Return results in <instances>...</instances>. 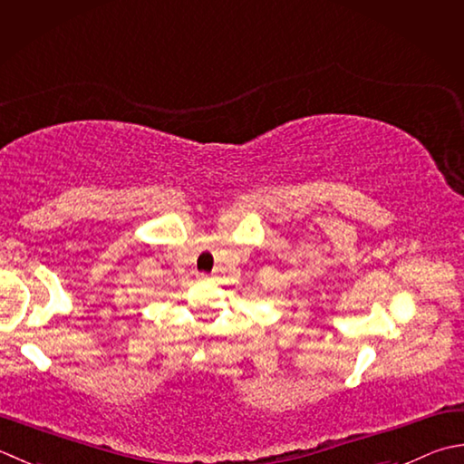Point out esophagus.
Masks as SVG:
<instances>
[{
  "instance_id": "1",
  "label": "esophagus",
  "mask_w": 464,
  "mask_h": 464,
  "mask_svg": "<svg viewBox=\"0 0 464 464\" xmlns=\"http://www.w3.org/2000/svg\"><path fill=\"white\" fill-rule=\"evenodd\" d=\"M197 279H198V281H211V276H207V274H198V276H197Z\"/></svg>"
}]
</instances>
